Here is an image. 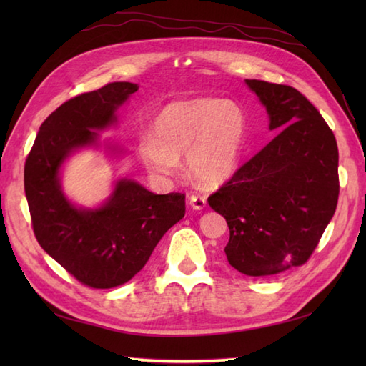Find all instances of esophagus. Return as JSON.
I'll list each match as a JSON object with an SVG mask.
<instances>
[{
    "label": "esophagus",
    "mask_w": 366,
    "mask_h": 366,
    "mask_svg": "<svg viewBox=\"0 0 366 366\" xmlns=\"http://www.w3.org/2000/svg\"><path fill=\"white\" fill-rule=\"evenodd\" d=\"M189 206L195 211H201V209L206 207V198L199 195H190L189 197Z\"/></svg>",
    "instance_id": "1"
}]
</instances>
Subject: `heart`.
<instances>
[{
	"mask_svg": "<svg viewBox=\"0 0 366 366\" xmlns=\"http://www.w3.org/2000/svg\"><path fill=\"white\" fill-rule=\"evenodd\" d=\"M154 137L138 144L144 168L155 177H173L187 154L192 177L207 189L220 187L237 173L247 143L242 108L223 99L199 97L167 105L154 121Z\"/></svg>",
	"mask_w": 366,
	"mask_h": 366,
	"instance_id": "obj_1",
	"label": "heart"
}]
</instances>
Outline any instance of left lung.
Here are the masks:
<instances>
[{"label":"left lung","mask_w":366,"mask_h":366,"mask_svg":"<svg viewBox=\"0 0 366 366\" xmlns=\"http://www.w3.org/2000/svg\"><path fill=\"white\" fill-rule=\"evenodd\" d=\"M278 135L207 198L227 219L228 262L267 277L308 261L338 203V146L310 100L286 84L245 80Z\"/></svg>","instance_id":"1"}]
</instances>
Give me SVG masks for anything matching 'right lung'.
<instances>
[{"label": "right lung", "instance_id": "add662e5", "mask_svg": "<svg viewBox=\"0 0 366 366\" xmlns=\"http://www.w3.org/2000/svg\"><path fill=\"white\" fill-rule=\"evenodd\" d=\"M137 91L135 83L116 81L67 100L42 122L25 163V195L39 245L96 290L135 277L185 214L182 193L155 195L127 177L118 179L97 207L74 204L61 187L64 162L83 147H99V130L116 126V112Z\"/></svg>", "mask_w": 366, "mask_h": 366}]
</instances>
